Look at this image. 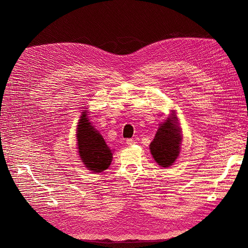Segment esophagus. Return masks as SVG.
<instances>
[{"instance_id":"obj_1","label":"esophagus","mask_w":248,"mask_h":248,"mask_svg":"<svg viewBox=\"0 0 248 248\" xmlns=\"http://www.w3.org/2000/svg\"><path fill=\"white\" fill-rule=\"evenodd\" d=\"M126 144L128 146H132L136 144V141H134V140H132V139H128V140H126Z\"/></svg>"}]
</instances>
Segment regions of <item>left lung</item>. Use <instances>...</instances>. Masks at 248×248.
<instances>
[{"label": "left lung", "mask_w": 248, "mask_h": 248, "mask_svg": "<svg viewBox=\"0 0 248 248\" xmlns=\"http://www.w3.org/2000/svg\"><path fill=\"white\" fill-rule=\"evenodd\" d=\"M177 120V117L172 118ZM180 128L170 119L159 125L153 141L150 144V151L155 161L163 168H168L175 162L180 152L181 145Z\"/></svg>", "instance_id": "8db88e82"}]
</instances>
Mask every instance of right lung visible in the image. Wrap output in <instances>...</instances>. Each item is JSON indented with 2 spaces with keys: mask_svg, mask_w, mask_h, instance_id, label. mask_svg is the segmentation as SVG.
Listing matches in <instances>:
<instances>
[{
  "mask_svg": "<svg viewBox=\"0 0 248 248\" xmlns=\"http://www.w3.org/2000/svg\"><path fill=\"white\" fill-rule=\"evenodd\" d=\"M78 126V146L80 159L93 172L106 170L111 162L112 153L101 134L89 122L84 111Z\"/></svg>",
  "mask_w": 248,
  "mask_h": 248,
  "instance_id": "right-lung-1",
  "label": "right lung"
}]
</instances>
